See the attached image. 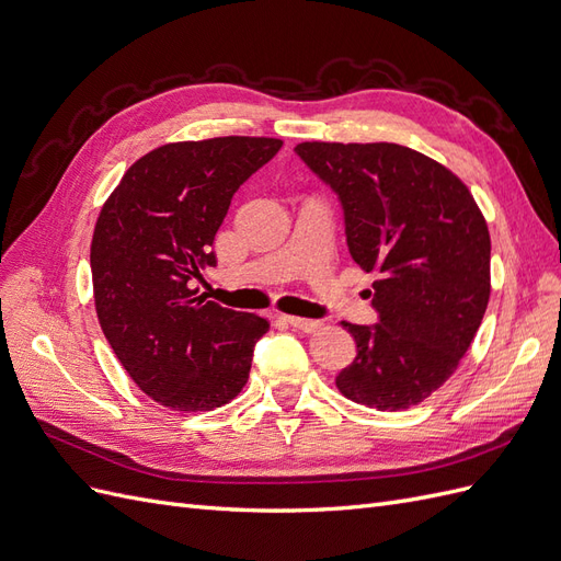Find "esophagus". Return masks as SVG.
Here are the masks:
<instances>
[{"mask_svg": "<svg viewBox=\"0 0 561 561\" xmlns=\"http://www.w3.org/2000/svg\"><path fill=\"white\" fill-rule=\"evenodd\" d=\"M283 320L287 325L301 330V332H318L322 328L320 320H311V318H299V316H283Z\"/></svg>", "mask_w": 561, "mask_h": 561, "instance_id": "esophagus-1", "label": "esophagus"}]
</instances>
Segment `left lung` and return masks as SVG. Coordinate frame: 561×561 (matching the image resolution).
Here are the masks:
<instances>
[{"label":"left lung","instance_id":"1","mask_svg":"<svg viewBox=\"0 0 561 561\" xmlns=\"http://www.w3.org/2000/svg\"><path fill=\"white\" fill-rule=\"evenodd\" d=\"M295 151L342 203L351 257L379 274V320L342 322L358 353L336 388L381 412L419 404L454 375L486 311L491 241L478 203L445 165L402 145Z\"/></svg>","mask_w":561,"mask_h":561}]
</instances>
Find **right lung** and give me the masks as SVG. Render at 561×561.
<instances>
[{"label":"right lung","mask_w":561,"mask_h":561,"mask_svg":"<svg viewBox=\"0 0 561 561\" xmlns=\"http://www.w3.org/2000/svg\"><path fill=\"white\" fill-rule=\"evenodd\" d=\"M283 147L276 138L173 142L135 161L100 210L91 274L100 328L140 390L175 412L241 393L268 320L196 297L239 186Z\"/></svg>","instance_id":"right-lung-1"}]
</instances>
